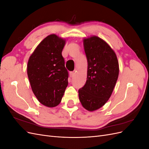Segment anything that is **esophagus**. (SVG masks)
<instances>
[{"label":"esophagus","mask_w":149,"mask_h":149,"mask_svg":"<svg viewBox=\"0 0 149 149\" xmlns=\"http://www.w3.org/2000/svg\"><path fill=\"white\" fill-rule=\"evenodd\" d=\"M74 75V71H71V72H70V76L71 78L73 77Z\"/></svg>","instance_id":"1"}]
</instances>
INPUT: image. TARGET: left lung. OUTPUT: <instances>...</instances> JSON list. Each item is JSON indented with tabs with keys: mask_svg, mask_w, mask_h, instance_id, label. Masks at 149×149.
I'll list each match as a JSON object with an SVG mask.
<instances>
[{
	"mask_svg": "<svg viewBox=\"0 0 149 149\" xmlns=\"http://www.w3.org/2000/svg\"><path fill=\"white\" fill-rule=\"evenodd\" d=\"M88 60L87 80L79 89V99L84 108L94 111L109 100L118 78L119 67L114 51L97 36L83 39Z\"/></svg>",
	"mask_w": 149,
	"mask_h": 149,
	"instance_id": "8db88e82",
	"label": "left lung"
}]
</instances>
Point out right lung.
Wrapping results in <instances>:
<instances>
[{
  "label": "right lung",
  "mask_w": 149,
  "mask_h": 149,
  "mask_svg": "<svg viewBox=\"0 0 149 149\" xmlns=\"http://www.w3.org/2000/svg\"><path fill=\"white\" fill-rule=\"evenodd\" d=\"M65 43V39L49 35L39 43L28 61L27 74L32 91L38 101L48 107L59 104L68 84L61 54Z\"/></svg>",
  "instance_id": "obj_1"
}]
</instances>
